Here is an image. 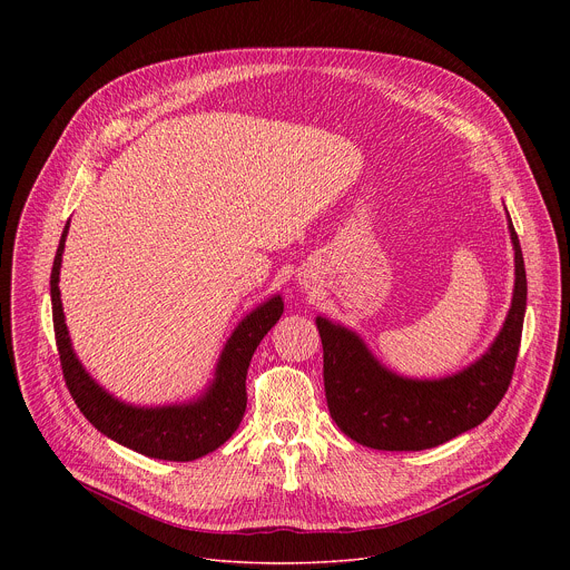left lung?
I'll list each match as a JSON object with an SVG mask.
<instances>
[{"instance_id": "1", "label": "left lung", "mask_w": 570, "mask_h": 570, "mask_svg": "<svg viewBox=\"0 0 570 570\" xmlns=\"http://www.w3.org/2000/svg\"><path fill=\"white\" fill-rule=\"evenodd\" d=\"M508 229L514 246L510 311L487 352L453 374L440 379L396 374L354 330L324 315L315 317L327 405L347 438L379 451H424L471 431L494 413L512 381L528 299L523 255L510 214Z\"/></svg>"}]
</instances>
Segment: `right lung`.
<instances>
[{
    "instance_id": "obj_1",
    "label": "right lung",
    "mask_w": 570,
    "mask_h": 570,
    "mask_svg": "<svg viewBox=\"0 0 570 570\" xmlns=\"http://www.w3.org/2000/svg\"><path fill=\"white\" fill-rule=\"evenodd\" d=\"M67 232L69 220L58 243L49 284L62 376L80 413L106 438L146 458L191 462L216 451L232 438L246 413L248 367L257 345L284 313L282 295L268 297L236 324L216 361L214 379L198 396L167 405H132L99 385L71 347L58 288Z\"/></svg>"
}]
</instances>
